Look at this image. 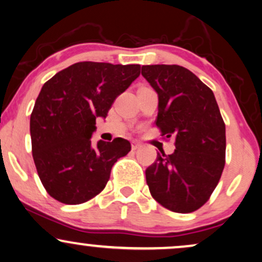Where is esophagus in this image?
Masks as SVG:
<instances>
[{"label":"esophagus","instance_id":"1","mask_svg":"<svg viewBox=\"0 0 262 262\" xmlns=\"http://www.w3.org/2000/svg\"><path fill=\"white\" fill-rule=\"evenodd\" d=\"M141 147V144L140 142H132V148H133V150H138V148H140Z\"/></svg>","mask_w":262,"mask_h":262}]
</instances>
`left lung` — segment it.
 Here are the masks:
<instances>
[{"instance_id": "8db88e82", "label": "left lung", "mask_w": 262, "mask_h": 262, "mask_svg": "<svg viewBox=\"0 0 262 262\" xmlns=\"http://www.w3.org/2000/svg\"><path fill=\"white\" fill-rule=\"evenodd\" d=\"M141 75L158 94L156 125L175 139V150L157 152L147 168L151 196L175 213L200 209L225 167L226 130L214 93L179 65H144Z\"/></svg>"}]
</instances>
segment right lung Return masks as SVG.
Returning a JSON list of instances; mask_svg holds the SVG:
<instances>
[{
  "mask_svg": "<svg viewBox=\"0 0 262 262\" xmlns=\"http://www.w3.org/2000/svg\"><path fill=\"white\" fill-rule=\"evenodd\" d=\"M140 75V65L82 61L48 79L30 117L32 157L49 196L64 204L84 203L104 190L111 168L130 142L92 144L98 117Z\"/></svg>",
  "mask_w": 262,
  "mask_h": 262,
  "instance_id": "obj_1",
  "label": "right lung"
}]
</instances>
